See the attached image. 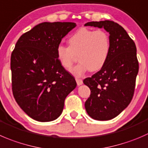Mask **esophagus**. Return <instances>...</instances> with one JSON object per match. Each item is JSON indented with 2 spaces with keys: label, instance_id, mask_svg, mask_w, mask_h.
Here are the masks:
<instances>
[{
  "label": "esophagus",
  "instance_id": "34e87169",
  "mask_svg": "<svg viewBox=\"0 0 148 148\" xmlns=\"http://www.w3.org/2000/svg\"><path fill=\"white\" fill-rule=\"evenodd\" d=\"M76 82H77V85H78V86L81 85V84H83V81L81 79L76 78Z\"/></svg>",
  "mask_w": 148,
  "mask_h": 148
}]
</instances>
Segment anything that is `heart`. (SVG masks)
<instances>
[{"instance_id": "b5f03b06", "label": "heart", "mask_w": 148, "mask_h": 148, "mask_svg": "<svg viewBox=\"0 0 148 148\" xmlns=\"http://www.w3.org/2000/svg\"><path fill=\"white\" fill-rule=\"evenodd\" d=\"M69 46L60 44L56 48L57 59L65 69H69L77 60L79 63L70 70L76 77L84 73L100 71L109 58L111 42L109 34L103 30L81 28L69 38Z\"/></svg>"}]
</instances>
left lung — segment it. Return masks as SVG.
I'll use <instances>...</instances> for the list:
<instances>
[{"label":"left lung","mask_w":148,"mask_h":148,"mask_svg":"<svg viewBox=\"0 0 148 148\" xmlns=\"http://www.w3.org/2000/svg\"><path fill=\"white\" fill-rule=\"evenodd\" d=\"M84 26L104 28L110 34L111 49L102 69L83 82L90 89L85 109L98 121L112 119L129 106L134 95L139 71L137 48L126 30L113 21H90Z\"/></svg>","instance_id":"8db88e82"}]
</instances>
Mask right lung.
<instances>
[{
    "label": "right lung",
    "instance_id": "1",
    "mask_svg": "<svg viewBox=\"0 0 148 148\" xmlns=\"http://www.w3.org/2000/svg\"><path fill=\"white\" fill-rule=\"evenodd\" d=\"M74 22H42L19 38L11 53L12 91L29 117L45 122L56 119L75 79L57 59L56 48L76 27Z\"/></svg>",
    "mask_w": 148,
    "mask_h": 148
}]
</instances>
